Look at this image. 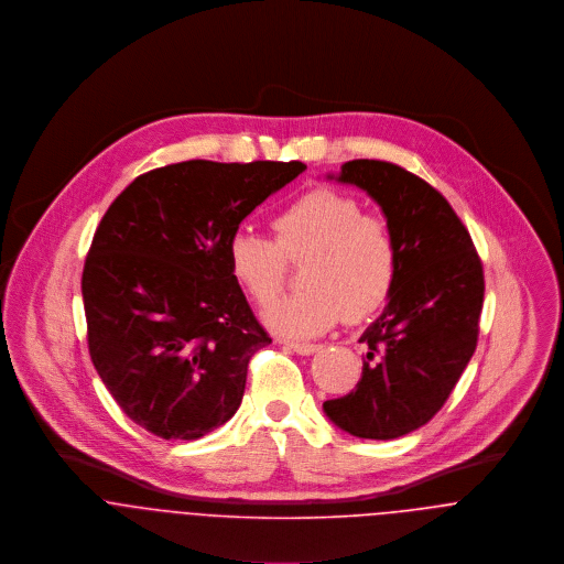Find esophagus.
Here are the masks:
<instances>
[{
  "instance_id": "34e87169",
  "label": "esophagus",
  "mask_w": 564,
  "mask_h": 564,
  "mask_svg": "<svg viewBox=\"0 0 564 564\" xmlns=\"http://www.w3.org/2000/svg\"><path fill=\"white\" fill-rule=\"evenodd\" d=\"M286 347H289V349H293L295 354H302V356H311V354L319 351L323 345H317V343H295V340H291V343H286Z\"/></svg>"
}]
</instances>
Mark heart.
Here are the masks:
<instances>
[{
    "mask_svg": "<svg viewBox=\"0 0 564 564\" xmlns=\"http://www.w3.org/2000/svg\"><path fill=\"white\" fill-rule=\"evenodd\" d=\"M273 241L237 232L228 242L232 278L262 308L271 306L302 267V291L267 311V325L293 338L323 334L347 315L360 322L380 311L398 282L400 242L384 215L362 213L358 197L329 186L286 204L271 221Z\"/></svg>",
    "mask_w": 564,
    "mask_h": 564,
    "instance_id": "heart-1",
    "label": "heart"
}]
</instances>
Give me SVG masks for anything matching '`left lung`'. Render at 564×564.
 Returning <instances> with one entry per match:
<instances>
[{
	"mask_svg": "<svg viewBox=\"0 0 564 564\" xmlns=\"http://www.w3.org/2000/svg\"><path fill=\"white\" fill-rule=\"evenodd\" d=\"M338 180L384 210L400 242V273L384 313L358 340L367 362L356 389L323 410L354 436L389 441L425 425L469 365L480 334L482 260L449 202L400 164L349 161Z\"/></svg>",
	"mask_w": 564,
	"mask_h": 564,
	"instance_id": "1",
	"label": "left lung"
}]
</instances>
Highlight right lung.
<instances>
[{
  "mask_svg": "<svg viewBox=\"0 0 564 564\" xmlns=\"http://www.w3.org/2000/svg\"><path fill=\"white\" fill-rule=\"evenodd\" d=\"M300 161L175 162L106 210L82 271L90 360L119 408L166 441H195L241 405L247 365L271 343L230 273L242 219Z\"/></svg>",
  "mask_w": 564,
  "mask_h": 564,
  "instance_id": "right-lung-1",
  "label": "right lung"
}]
</instances>
